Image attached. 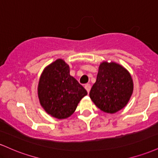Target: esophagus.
Segmentation results:
<instances>
[{
  "instance_id": "1",
  "label": "esophagus",
  "mask_w": 158,
  "mask_h": 158,
  "mask_svg": "<svg viewBox=\"0 0 158 158\" xmlns=\"http://www.w3.org/2000/svg\"><path fill=\"white\" fill-rule=\"evenodd\" d=\"M90 88H91V87H90V84H87V85H85V88L86 89L87 91H88V93H89V92H90Z\"/></svg>"
}]
</instances>
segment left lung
Returning <instances> with one entry per match:
<instances>
[{"label": "left lung", "instance_id": "8db88e82", "mask_svg": "<svg viewBox=\"0 0 158 158\" xmlns=\"http://www.w3.org/2000/svg\"><path fill=\"white\" fill-rule=\"evenodd\" d=\"M134 90L131 74L114 61H102L97 80L90 91V98L102 111L114 114L127 106Z\"/></svg>", "mask_w": 158, "mask_h": 158}]
</instances>
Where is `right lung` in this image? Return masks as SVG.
I'll return each mask as SVG.
<instances>
[{"label":"right lung","mask_w":158,"mask_h":158,"mask_svg":"<svg viewBox=\"0 0 158 158\" xmlns=\"http://www.w3.org/2000/svg\"><path fill=\"white\" fill-rule=\"evenodd\" d=\"M86 90L70 75L69 65L61 59L48 64L41 74L38 97L43 109L52 117L66 119L74 113Z\"/></svg>","instance_id":"right-lung-1"}]
</instances>
